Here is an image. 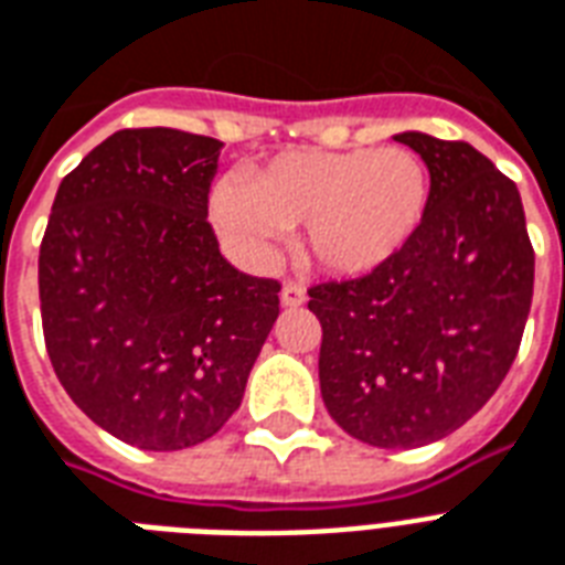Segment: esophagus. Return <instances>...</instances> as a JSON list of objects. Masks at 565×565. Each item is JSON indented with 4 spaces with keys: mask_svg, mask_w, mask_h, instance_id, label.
I'll return each mask as SVG.
<instances>
[{
    "mask_svg": "<svg viewBox=\"0 0 565 565\" xmlns=\"http://www.w3.org/2000/svg\"><path fill=\"white\" fill-rule=\"evenodd\" d=\"M308 301V292H305V287H299V284L287 281L281 287V305L284 308H301Z\"/></svg>",
    "mask_w": 565,
    "mask_h": 565,
    "instance_id": "esophagus-1",
    "label": "esophagus"
}]
</instances>
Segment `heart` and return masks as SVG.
Wrapping results in <instances>:
<instances>
[{"mask_svg": "<svg viewBox=\"0 0 565 565\" xmlns=\"http://www.w3.org/2000/svg\"><path fill=\"white\" fill-rule=\"evenodd\" d=\"M428 202V167L411 149H292L248 172L246 188L220 181L211 220L248 257H264L284 228L301 225L310 264L358 281L411 246Z\"/></svg>", "mask_w": 565, "mask_h": 565, "instance_id": "obj_1", "label": "heart"}]
</instances>
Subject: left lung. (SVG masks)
<instances>
[{
    "mask_svg": "<svg viewBox=\"0 0 565 565\" xmlns=\"http://www.w3.org/2000/svg\"><path fill=\"white\" fill-rule=\"evenodd\" d=\"M430 175L428 216L393 264L319 284V386L361 443L416 448L469 422L508 375L534 296L516 184L475 146L402 131Z\"/></svg>",
    "mask_w": 565,
    "mask_h": 565,
    "instance_id": "8db88e82",
    "label": "left lung"
}]
</instances>
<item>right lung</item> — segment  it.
I'll return each instance as SVG.
<instances>
[{
  "instance_id": "1",
  "label": "right lung",
  "mask_w": 565,
  "mask_h": 565,
  "mask_svg": "<svg viewBox=\"0 0 565 565\" xmlns=\"http://www.w3.org/2000/svg\"><path fill=\"white\" fill-rule=\"evenodd\" d=\"M220 140L126 128L57 188L40 243V317L66 395L146 451L211 439L278 319L273 278L222 257L207 222Z\"/></svg>"
}]
</instances>
